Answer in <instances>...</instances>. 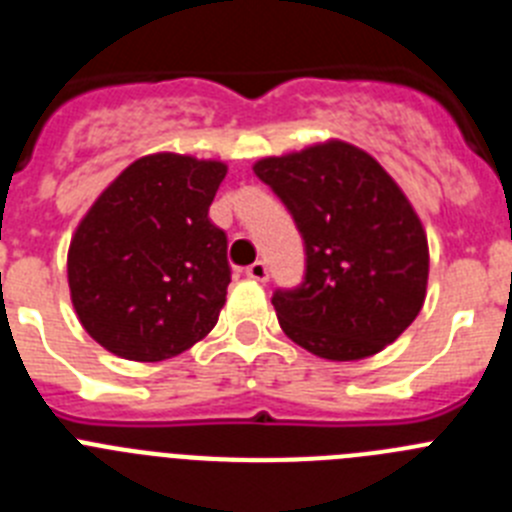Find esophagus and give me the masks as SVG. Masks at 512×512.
<instances>
[{
  "label": "esophagus",
  "mask_w": 512,
  "mask_h": 512,
  "mask_svg": "<svg viewBox=\"0 0 512 512\" xmlns=\"http://www.w3.org/2000/svg\"><path fill=\"white\" fill-rule=\"evenodd\" d=\"M246 277L256 279V282H266V279H269V266H266L264 261H256V264H251L246 269Z\"/></svg>",
  "instance_id": "34e87169"
}]
</instances>
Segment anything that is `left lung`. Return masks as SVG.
<instances>
[{
    "label": "left lung",
    "instance_id": "obj_1",
    "mask_svg": "<svg viewBox=\"0 0 512 512\" xmlns=\"http://www.w3.org/2000/svg\"><path fill=\"white\" fill-rule=\"evenodd\" d=\"M253 171L305 241V282L271 297L284 333L330 361L397 341L425 302L428 238L395 179L346 140L261 158Z\"/></svg>",
    "mask_w": 512,
    "mask_h": 512
}]
</instances>
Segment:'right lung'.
I'll return each mask as SVG.
<instances>
[{"instance_id":"add662e5","label":"right lung","mask_w":512,"mask_h":512,"mask_svg":"<svg viewBox=\"0 0 512 512\" xmlns=\"http://www.w3.org/2000/svg\"><path fill=\"white\" fill-rule=\"evenodd\" d=\"M223 161L151 153L76 225L71 302L89 336L128 361H164L215 328L230 284L228 238L212 220Z\"/></svg>"}]
</instances>
